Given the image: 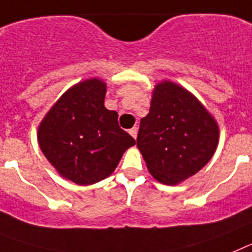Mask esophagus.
<instances>
[{
	"instance_id": "1",
	"label": "esophagus",
	"mask_w": 252,
	"mask_h": 252,
	"mask_svg": "<svg viewBox=\"0 0 252 252\" xmlns=\"http://www.w3.org/2000/svg\"><path fill=\"white\" fill-rule=\"evenodd\" d=\"M137 133H138V128L137 126H133L132 129H129V134L132 135L133 138H137Z\"/></svg>"
}]
</instances>
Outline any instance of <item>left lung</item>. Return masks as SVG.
<instances>
[{"instance_id":"1","label":"left lung","mask_w":252,"mask_h":252,"mask_svg":"<svg viewBox=\"0 0 252 252\" xmlns=\"http://www.w3.org/2000/svg\"><path fill=\"white\" fill-rule=\"evenodd\" d=\"M216 120L174 82L155 87L150 113L141 119L137 147L159 183L175 185L202 170L218 144Z\"/></svg>"}]
</instances>
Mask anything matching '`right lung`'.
<instances>
[{"mask_svg": "<svg viewBox=\"0 0 252 252\" xmlns=\"http://www.w3.org/2000/svg\"><path fill=\"white\" fill-rule=\"evenodd\" d=\"M106 85L91 78L63 94L38 130L41 152L63 178L78 185L113 174L135 141L119 126L118 113L104 106Z\"/></svg>", "mask_w": 252, "mask_h": 252, "instance_id": "add662e5", "label": "right lung"}]
</instances>
